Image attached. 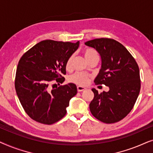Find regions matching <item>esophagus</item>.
<instances>
[{
    "instance_id": "esophagus-1",
    "label": "esophagus",
    "mask_w": 153,
    "mask_h": 153,
    "mask_svg": "<svg viewBox=\"0 0 153 153\" xmlns=\"http://www.w3.org/2000/svg\"><path fill=\"white\" fill-rule=\"evenodd\" d=\"M84 90H85V88H84V87L80 86V85L77 86V91H78V92H81V91H84Z\"/></svg>"
}]
</instances>
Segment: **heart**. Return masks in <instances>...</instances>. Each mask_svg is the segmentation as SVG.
Instances as JSON below:
<instances>
[{
	"label": "heart",
	"mask_w": 153,
	"mask_h": 153,
	"mask_svg": "<svg viewBox=\"0 0 153 153\" xmlns=\"http://www.w3.org/2000/svg\"><path fill=\"white\" fill-rule=\"evenodd\" d=\"M83 56L85 58V60H89L92 58H99L97 52L95 49H91V48H86L83 51ZM73 60V56H70L67 60L66 62V68L67 70H70L72 67V63ZM70 81L71 82H73L79 85H85L89 83V76L85 74L82 73H76L73 74L72 76H70Z\"/></svg>",
	"instance_id": "1"
}]
</instances>
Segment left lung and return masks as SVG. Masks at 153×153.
<instances>
[{"label":"left lung","mask_w":153,"mask_h":153,"mask_svg":"<svg viewBox=\"0 0 153 153\" xmlns=\"http://www.w3.org/2000/svg\"><path fill=\"white\" fill-rule=\"evenodd\" d=\"M85 45L95 49L101 57V69L94 81L109 88L100 94L92 89L94 98L89 105L91 114L104 123L118 122L131 111L139 96V66L126 48L114 39L98 38Z\"/></svg>","instance_id":"8db88e82"}]
</instances>
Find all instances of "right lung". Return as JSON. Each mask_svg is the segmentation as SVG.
Listing matches in <instances>:
<instances>
[{
    "instance_id": "obj_1",
    "label": "right lung",
    "mask_w": 153,
    "mask_h": 153,
    "mask_svg": "<svg viewBox=\"0 0 153 153\" xmlns=\"http://www.w3.org/2000/svg\"><path fill=\"white\" fill-rule=\"evenodd\" d=\"M79 42H39L21 58L16 68L15 90L25 111L33 120L53 124L65 116L71 98L77 93L74 83L51 89L50 83L65 81L66 62Z\"/></svg>"
}]
</instances>
